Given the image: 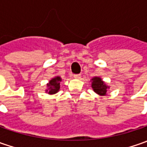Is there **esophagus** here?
<instances>
[{
  "mask_svg": "<svg viewBox=\"0 0 147 147\" xmlns=\"http://www.w3.org/2000/svg\"><path fill=\"white\" fill-rule=\"evenodd\" d=\"M74 78L79 79V78H81V74H74Z\"/></svg>",
  "mask_w": 147,
  "mask_h": 147,
  "instance_id": "obj_1",
  "label": "esophagus"
}]
</instances>
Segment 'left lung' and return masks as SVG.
Returning <instances> with one entry per match:
<instances>
[{"instance_id":"1","label":"left lung","mask_w":147,"mask_h":147,"mask_svg":"<svg viewBox=\"0 0 147 147\" xmlns=\"http://www.w3.org/2000/svg\"><path fill=\"white\" fill-rule=\"evenodd\" d=\"M92 88L93 91L100 96H105L107 92V89L109 87L102 81V79L99 77H95L92 78Z\"/></svg>"}]
</instances>
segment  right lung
Instances as JSON below:
<instances>
[{
    "label": "right lung",
    "mask_w": 147,
    "mask_h": 147,
    "mask_svg": "<svg viewBox=\"0 0 147 147\" xmlns=\"http://www.w3.org/2000/svg\"><path fill=\"white\" fill-rule=\"evenodd\" d=\"M61 82V78L59 76L55 77L53 78L51 80L49 81V83H47V88L48 89L46 90L47 92H48V94H55L56 92H58L60 88V86H59V82Z\"/></svg>",
    "instance_id": "right-lung-1"
}]
</instances>
